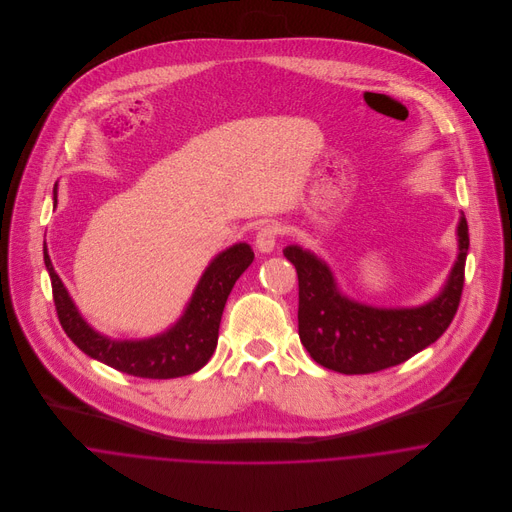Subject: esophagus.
Listing matches in <instances>:
<instances>
[{"label": "esophagus", "instance_id": "34e87169", "mask_svg": "<svg viewBox=\"0 0 512 512\" xmlns=\"http://www.w3.org/2000/svg\"><path fill=\"white\" fill-rule=\"evenodd\" d=\"M280 236V228L276 224H264L256 234V248L260 252H272Z\"/></svg>", "mask_w": 512, "mask_h": 512}]
</instances>
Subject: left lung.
I'll list each match as a JSON object with an SVG mask.
<instances>
[{
  "mask_svg": "<svg viewBox=\"0 0 512 512\" xmlns=\"http://www.w3.org/2000/svg\"><path fill=\"white\" fill-rule=\"evenodd\" d=\"M459 254L447 284L436 299L410 309H378L351 301L337 290L335 278L315 254L288 246L299 282L297 327L311 359L341 374H370L400 365L436 343L453 321L465 282L469 228L457 224Z\"/></svg>",
  "mask_w": 512,
  "mask_h": 512,
  "instance_id": "8db88e82",
  "label": "left lung"
}]
</instances>
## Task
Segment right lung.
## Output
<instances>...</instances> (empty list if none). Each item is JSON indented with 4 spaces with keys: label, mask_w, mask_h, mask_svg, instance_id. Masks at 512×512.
Here are the masks:
<instances>
[{
    "label": "right lung",
    "mask_w": 512,
    "mask_h": 512,
    "mask_svg": "<svg viewBox=\"0 0 512 512\" xmlns=\"http://www.w3.org/2000/svg\"><path fill=\"white\" fill-rule=\"evenodd\" d=\"M53 195L57 205V185ZM43 258L51 278L59 321L82 353L132 376L177 378L197 372L213 357L219 341L224 303L236 280L252 264L254 252L244 242L220 252L205 270L181 319L165 333L142 341H112L96 333L80 317L71 295L51 264L47 246H43Z\"/></svg>",
    "instance_id": "right-lung-1"
}]
</instances>
